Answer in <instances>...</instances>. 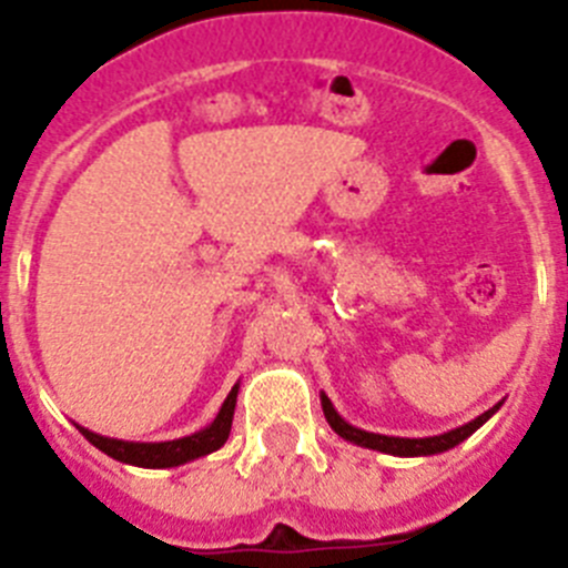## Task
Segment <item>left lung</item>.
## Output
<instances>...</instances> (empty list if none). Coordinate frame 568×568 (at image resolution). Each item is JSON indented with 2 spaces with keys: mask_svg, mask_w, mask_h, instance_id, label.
Returning a JSON list of instances; mask_svg holds the SVG:
<instances>
[{
  "mask_svg": "<svg viewBox=\"0 0 568 568\" xmlns=\"http://www.w3.org/2000/svg\"><path fill=\"white\" fill-rule=\"evenodd\" d=\"M321 406H324V415H327L329 426H333L335 433H338L344 440H353V444L366 446V449H378V453H386V455H398V458H415V455H438V453H446V449H453V446H458L460 440L469 438L478 426H484L486 420L495 415V409H498L500 404L486 409L484 415H478V418L469 420V424L453 429V433L435 435V438H389V435L364 433V429H355V426L346 424V420L335 413V406L329 404L327 395H321Z\"/></svg>",
  "mask_w": 568,
  "mask_h": 568,
  "instance_id": "1",
  "label": "left lung"
}]
</instances>
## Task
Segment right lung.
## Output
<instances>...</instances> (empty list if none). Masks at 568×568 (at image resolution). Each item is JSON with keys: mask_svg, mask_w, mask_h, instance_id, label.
Listing matches in <instances>:
<instances>
[{"mask_svg": "<svg viewBox=\"0 0 568 568\" xmlns=\"http://www.w3.org/2000/svg\"><path fill=\"white\" fill-rule=\"evenodd\" d=\"M235 395H239V386L230 389L227 400H224L222 409H219V415H215V420L207 426V429L187 435V438L164 440V444H130V440L102 438V435L82 429V426H79V429H82V435L90 440V444L97 446V449H102V453L110 455L113 460H122V464H133V466H148V469H164V466L187 464V460L202 458V455L222 449L224 440L230 438V426H233Z\"/></svg>", "mask_w": 568, "mask_h": 568, "instance_id": "right-lung-1", "label": "right lung"}]
</instances>
